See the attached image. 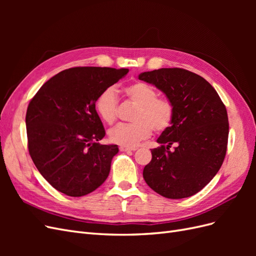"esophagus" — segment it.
Listing matches in <instances>:
<instances>
[{"label": "esophagus", "mask_w": 256, "mask_h": 256, "mask_svg": "<svg viewBox=\"0 0 256 256\" xmlns=\"http://www.w3.org/2000/svg\"><path fill=\"white\" fill-rule=\"evenodd\" d=\"M120 152H134V150H136V147H124V146H120Z\"/></svg>", "instance_id": "34e87169"}]
</instances>
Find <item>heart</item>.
I'll list each match as a JSON object with an SVG mask.
<instances>
[{"label":"heart","mask_w":256,"mask_h":256,"mask_svg":"<svg viewBox=\"0 0 256 256\" xmlns=\"http://www.w3.org/2000/svg\"><path fill=\"white\" fill-rule=\"evenodd\" d=\"M125 94L130 102L138 104L134 124H120L109 132L110 141L124 147H136L152 134V129L162 132L171 127L174 106L168 98L158 97V92L145 82L128 85ZM95 110L104 122L113 124L118 118V99L113 88L100 92L95 102Z\"/></svg>","instance_id":"b5f03b06"}]
</instances>
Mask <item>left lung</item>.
<instances>
[{
  "mask_svg": "<svg viewBox=\"0 0 256 256\" xmlns=\"http://www.w3.org/2000/svg\"><path fill=\"white\" fill-rule=\"evenodd\" d=\"M160 90L174 106L171 127L158 138L143 177L158 194L189 198L220 170L226 154L228 118L218 92L202 76L182 68H161L138 74ZM174 144V150L170 146Z\"/></svg>",
  "mask_w": 256,
  "mask_h": 256,
  "instance_id": "1",
  "label": "left lung"
}]
</instances>
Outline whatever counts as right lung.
<instances>
[{
    "label": "right lung",
    "instance_id": "right-lung-1",
    "mask_svg": "<svg viewBox=\"0 0 256 256\" xmlns=\"http://www.w3.org/2000/svg\"><path fill=\"white\" fill-rule=\"evenodd\" d=\"M128 72L69 68L46 82L30 102L26 116L28 152L42 177L58 191L69 196H86L109 176L118 147L98 143L106 131L95 102Z\"/></svg>",
    "mask_w": 256,
    "mask_h": 256
}]
</instances>
